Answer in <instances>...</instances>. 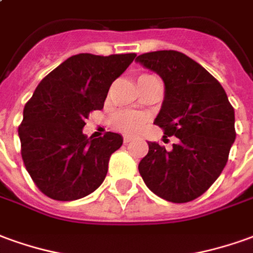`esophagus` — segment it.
<instances>
[{
  "instance_id": "esophagus-1",
  "label": "esophagus",
  "mask_w": 253,
  "mask_h": 253,
  "mask_svg": "<svg viewBox=\"0 0 253 253\" xmlns=\"http://www.w3.org/2000/svg\"><path fill=\"white\" fill-rule=\"evenodd\" d=\"M132 139H134V137H131V135H123V141H125V144L131 142Z\"/></svg>"
}]
</instances>
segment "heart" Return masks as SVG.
<instances>
[{"label":"heart","mask_w":253,"mask_h":253,"mask_svg":"<svg viewBox=\"0 0 253 253\" xmlns=\"http://www.w3.org/2000/svg\"><path fill=\"white\" fill-rule=\"evenodd\" d=\"M148 77L142 75L139 78ZM146 122V116L138 112H131V111H121L114 115L112 118V127L115 130L121 132H137L139 131Z\"/></svg>","instance_id":"obj_1"}]
</instances>
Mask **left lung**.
Listing matches in <instances>:
<instances>
[{
  "instance_id": "left-lung-1",
  "label": "left lung",
  "mask_w": 253,
  "mask_h": 253,
  "mask_svg": "<svg viewBox=\"0 0 253 253\" xmlns=\"http://www.w3.org/2000/svg\"><path fill=\"white\" fill-rule=\"evenodd\" d=\"M137 63L163 79L164 100L155 125L178 144L167 151L148 142L139 162L145 185L164 200L188 203L218 179L234 139V109L222 84L204 67L176 50L144 53Z\"/></svg>"
}]
</instances>
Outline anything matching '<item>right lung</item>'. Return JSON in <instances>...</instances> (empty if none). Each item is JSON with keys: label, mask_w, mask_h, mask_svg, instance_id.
Wrapping results in <instances>:
<instances>
[{"label": "right lung", "mask_w": 253, "mask_h": 253, "mask_svg": "<svg viewBox=\"0 0 253 253\" xmlns=\"http://www.w3.org/2000/svg\"><path fill=\"white\" fill-rule=\"evenodd\" d=\"M135 56L75 54L37 86L23 111L19 138L28 174L47 197L78 200L104 182L109 157L123 137L108 131L93 138L82 130L90 112L102 109L112 82Z\"/></svg>", "instance_id": "right-lung-1"}]
</instances>
